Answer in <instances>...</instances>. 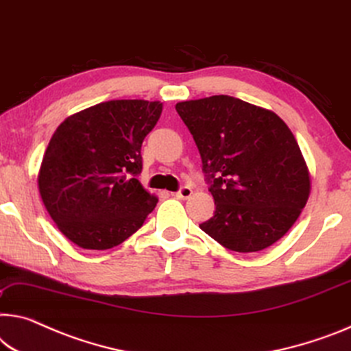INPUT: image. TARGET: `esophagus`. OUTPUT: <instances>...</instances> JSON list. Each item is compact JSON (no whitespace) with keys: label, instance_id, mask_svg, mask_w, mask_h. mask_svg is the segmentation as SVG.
<instances>
[{"label":"esophagus","instance_id":"esophagus-1","mask_svg":"<svg viewBox=\"0 0 351 351\" xmlns=\"http://www.w3.org/2000/svg\"><path fill=\"white\" fill-rule=\"evenodd\" d=\"M193 194V190L190 186H182L179 191H176V193H172V196L174 197H177V199H188Z\"/></svg>","mask_w":351,"mask_h":351}]
</instances>
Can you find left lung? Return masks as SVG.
I'll return each mask as SVG.
<instances>
[{"instance_id": "obj_1", "label": "left lung", "mask_w": 351, "mask_h": 351, "mask_svg": "<svg viewBox=\"0 0 351 351\" xmlns=\"http://www.w3.org/2000/svg\"><path fill=\"white\" fill-rule=\"evenodd\" d=\"M176 110L193 134L215 213L199 224L219 245L256 252L292 228L311 180L293 133L281 117L230 95L180 101Z\"/></svg>"}]
</instances>
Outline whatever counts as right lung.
<instances>
[{"mask_svg": "<svg viewBox=\"0 0 351 351\" xmlns=\"http://www.w3.org/2000/svg\"><path fill=\"white\" fill-rule=\"evenodd\" d=\"M161 110L160 101L110 100L56 128L42 160L39 191L51 219L75 245H121L157 206L138 177L143 141Z\"/></svg>", "mask_w": 351, "mask_h": 351, "instance_id": "add662e5", "label": "right lung"}]
</instances>
